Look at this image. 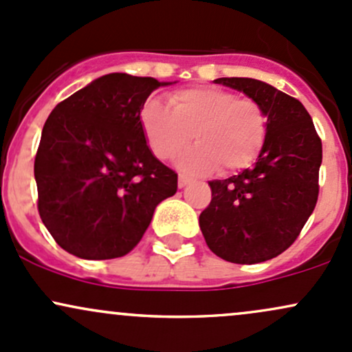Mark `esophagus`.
Listing matches in <instances>:
<instances>
[{
	"mask_svg": "<svg viewBox=\"0 0 352 352\" xmlns=\"http://www.w3.org/2000/svg\"><path fill=\"white\" fill-rule=\"evenodd\" d=\"M191 177L189 176H184V175H179V181H177V186L179 188H184V186H188L189 183H191Z\"/></svg>",
	"mask_w": 352,
	"mask_h": 352,
	"instance_id": "34e87169",
	"label": "esophagus"
}]
</instances>
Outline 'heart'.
<instances>
[{
	"mask_svg": "<svg viewBox=\"0 0 352 352\" xmlns=\"http://www.w3.org/2000/svg\"><path fill=\"white\" fill-rule=\"evenodd\" d=\"M146 140L161 160L176 156L192 138L196 146L183 153L179 168L189 173L239 171L254 163L267 138V114L252 98L214 86L177 91L171 106L149 100L141 111Z\"/></svg>",
	"mask_w": 352,
	"mask_h": 352,
	"instance_id": "b5f03b06",
	"label": "heart"
}]
</instances>
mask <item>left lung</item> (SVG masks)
<instances>
[{
	"label": "left lung",
	"instance_id": "left-lung-1",
	"mask_svg": "<svg viewBox=\"0 0 352 352\" xmlns=\"http://www.w3.org/2000/svg\"><path fill=\"white\" fill-rule=\"evenodd\" d=\"M263 106L267 138L252 168L209 181L212 199L199 214L209 250L236 264L276 258L299 236L319 195L322 144L301 101L252 78H218Z\"/></svg>",
	"mask_w": 352,
	"mask_h": 352
}]
</instances>
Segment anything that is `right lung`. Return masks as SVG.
<instances>
[{"mask_svg": "<svg viewBox=\"0 0 352 352\" xmlns=\"http://www.w3.org/2000/svg\"><path fill=\"white\" fill-rule=\"evenodd\" d=\"M171 82L111 73L51 111L34 160L38 211L54 241L82 259H113L140 243L177 175L153 155L141 109Z\"/></svg>", "mask_w": 352, "mask_h": 352, "instance_id": "1", "label": "right lung"}]
</instances>
